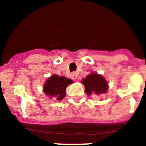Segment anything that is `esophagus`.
<instances>
[{
    "label": "esophagus",
    "mask_w": 146,
    "mask_h": 146,
    "mask_svg": "<svg viewBox=\"0 0 146 146\" xmlns=\"http://www.w3.org/2000/svg\"><path fill=\"white\" fill-rule=\"evenodd\" d=\"M77 76H78V74H77V72H72V74H71V77L73 80H75L77 77Z\"/></svg>",
    "instance_id": "34e87169"
}]
</instances>
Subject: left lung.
Segmentation results:
<instances>
[{"label":"left lung","instance_id":"1","mask_svg":"<svg viewBox=\"0 0 146 146\" xmlns=\"http://www.w3.org/2000/svg\"><path fill=\"white\" fill-rule=\"evenodd\" d=\"M82 82L85 86L86 93L90 96L91 94L99 95L104 94L108 88V84L105 79L102 76L96 73L88 75L86 79H83Z\"/></svg>","mask_w":146,"mask_h":146}]
</instances>
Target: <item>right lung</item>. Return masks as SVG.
I'll list each match as a JSON object with an SVG mask.
<instances>
[{"mask_svg":"<svg viewBox=\"0 0 146 146\" xmlns=\"http://www.w3.org/2000/svg\"><path fill=\"white\" fill-rule=\"evenodd\" d=\"M72 80H69L65 77H59L54 74L48 78L44 86V92L46 95L51 97H54L57 100H62L66 96V89L68 85L72 84Z\"/></svg>","mask_w":146,"mask_h":146,"instance_id":"obj_1","label":"right lung"}]
</instances>
